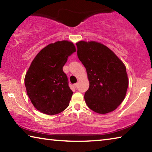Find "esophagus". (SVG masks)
<instances>
[{
    "label": "esophagus",
    "mask_w": 152,
    "mask_h": 152,
    "mask_svg": "<svg viewBox=\"0 0 152 152\" xmlns=\"http://www.w3.org/2000/svg\"><path fill=\"white\" fill-rule=\"evenodd\" d=\"M74 87H76H76H77V86H78V83L74 84Z\"/></svg>",
    "instance_id": "obj_1"
}]
</instances>
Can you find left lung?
I'll return each instance as SVG.
<instances>
[{
	"label": "left lung",
	"mask_w": 152,
	"mask_h": 152,
	"mask_svg": "<svg viewBox=\"0 0 152 152\" xmlns=\"http://www.w3.org/2000/svg\"><path fill=\"white\" fill-rule=\"evenodd\" d=\"M77 55L86 69L89 88L84 100L90 109L99 114L116 109L128 88L124 64L107 46L95 42L76 43Z\"/></svg>",
	"instance_id": "8db88e82"
}]
</instances>
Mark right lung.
<instances>
[{"label":"right lung","mask_w":152,"mask_h":152,"mask_svg":"<svg viewBox=\"0 0 152 152\" xmlns=\"http://www.w3.org/2000/svg\"><path fill=\"white\" fill-rule=\"evenodd\" d=\"M75 51L72 42H57L46 46L33 60L25 85L33 106L40 112L53 115L68 107L73 92L63 67Z\"/></svg>","instance_id":"right-lung-1"}]
</instances>
